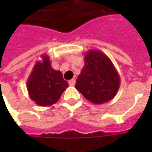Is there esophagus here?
Wrapping results in <instances>:
<instances>
[{
	"mask_svg": "<svg viewBox=\"0 0 152 152\" xmlns=\"http://www.w3.org/2000/svg\"><path fill=\"white\" fill-rule=\"evenodd\" d=\"M68 84H69L70 86H75V84H76V80L75 79L70 80L69 81H68Z\"/></svg>",
	"mask_w": 152,
	"mask_h": 152,
	"instance_id": "esophagus-1",
	"label": "esophagus"
}]
</instances>
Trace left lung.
<instances>
[{
  "label": "left lung",
  "instance_id": "8db88e82",
  "mask_svg": "<svg viewBox=\"0 0 152 152\" xmlns=\"http://www.w3.org/2000/svg\"><path fill=\"white\" fill-rule=\"evenodd\" d=\"M121 80L108 57L98 50L85 55V66L76 80V88L87 100L102 104L112 100L120 88Z\"/></svg>",
  "mask_w": 152,
  "mask_h": 152
}]
</instances>
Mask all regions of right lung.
<instances>
[{"mask_svg": "<svg viewBox=\"0 0 152 152\" xmlns=\"http://www.w3.org/2000/svg\"><path fill=\"white\" fill-rule=\"evenodd\" d=\"M41 58L32 68L27 80V89L32 101L39 106L47 107L58 101L68 83L60 71L53 69L48 55L43 54Z\"/></svg>", "mask_w": 152, "mask_h": 152, "instance_id": "1", "label": "right lung"}]
</instances>
